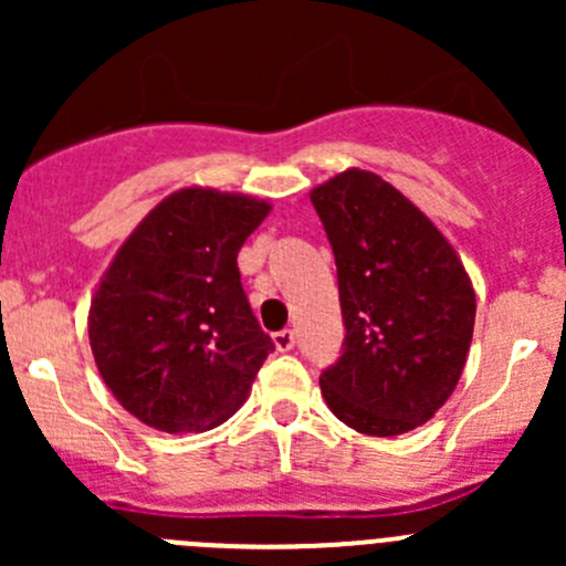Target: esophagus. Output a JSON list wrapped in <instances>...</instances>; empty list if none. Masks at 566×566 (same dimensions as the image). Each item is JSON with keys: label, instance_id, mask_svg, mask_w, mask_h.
<instances>
[{"label": "esophagus", "instance_id": "1", "mask_svg": "<svg viewBox=\"0 0 566 566\" xmlns=\"http://www.w3.org/2000/svg\"><path fill=\"white\" fill-rule=\"evenodd\" d=\"M273 345H276V350H279V353L293 350V345H295V334H293V331H290V328L276 331V334H273Z\"/></svg>", "mask_w": 566, "mask_h": 566}]
</instances>
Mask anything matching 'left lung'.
<instances>
[{"instance_id": "1", "label": "left lung", "mask_w": 566, "mask_h": 566, "mask_svg": "<svg viewBox=\"0 0 566 566\" xmlns=\"http://www.w3.org/2000/svg\"><path fill=\"white\" fill-rule=\"evenodd\" d=\"M339 276L345 353L319 375L356 432L402 436L458 389L476 317L471 276L443 232L384 177L345 169L312 188Z\"/></svg>"}]
</instances>
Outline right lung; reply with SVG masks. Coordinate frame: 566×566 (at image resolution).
Returning <instances> with one entry per match:
<instances>
[{
	"label": "right lung",
	"instance_id": "1",
	"mask_svg": "<svg viewBox=\"0 0 566 566\" xmlns=\"http://www.w3.org/2000/svg\"><path fill=\"white\" fill-rule=\"evenodd\" d=\"M271 213L249 193L186 186L125 238L90 301L95 367L142 424L205 432L243 402L273 342L238 271L243 241Z\"/></svg>",
	"mask_w": 566,
	"mask_h": 566
}]
</instances>
